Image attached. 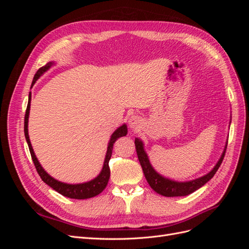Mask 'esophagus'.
<instances>
[{
    "label": "esophagus",
    "instance_id": "esophagus-1",
    "mask_svg": "<svg viewBox=\"0 0 249 249\" xmlns=\"http://www.w3.org/2000/svg\"><path fill=\"white\" fill-rule=\"evenodd\" d=\"M129 125L132 130H137L142 125V119L137 115H132L129 119Z\"/></svg>",
    "mask_w": 249,
    "mask_h": 249
}]
</instances>
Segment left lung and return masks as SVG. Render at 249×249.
I'll return each instance as SVG.
<instances>
[{"label":"left lung","mask_w":249,"mask_h":249,"mask_svg":"<svg viewBox=\"0 0 249 249\" xmlns=\"http://www.w3.org/2000/svg\"><path fill=\"white\" fill-rule=\"evenodd\" d=\"M135 146H136L137 156H138L143 173H144L147 183L149 184L150 187H152V189L155 190L157 193L163 195V196L173 197V196H186V195L193 193L194 191L199 189V188L202 187L206 183H208L209 180L214 177L216 171L220 167V165L223 161L225 150H227V146H228V142L224 146L223 153L220 157V159L218 160L214 168L203 177L192 179V180H188V182H177V180H172L161 176L160 173H158L154 169L152 164H150L147 154L144 150L143 142L139 138H135Z\"/></svg>","instance_id":"1"}]
</instances>
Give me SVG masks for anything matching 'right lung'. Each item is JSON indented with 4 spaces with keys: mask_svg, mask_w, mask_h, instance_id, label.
Returning a JSON list of instances; mask_svg holds the SVG:
<instances>
[{
    "mask_svg": "<svg viewBox=\"0 0 249 249\" xmlns=\"http://www.w3.org/2000/svg\"><path fill=\"white\" fill-rule=\"evenodd\" d=\"M52 65H54V62H50L47 65H44L37 71L35 73V76L32 81V85L31 87L35 84V82L39 79L40 76L46 72ZM30 105H31V92L29 93V101H28V106L26 110V114H25V126H24V131H25V137L28 143V146L30 149V154H31L33 163L35 165V168L38 172L39 177L43 180L44 183L49 185L53 189L56 190L58 193L62 194L63 196L70 197V198H74V199H86L90 197H94L96 195H99L105 188H106L108 182H109V178H110V167H109V161L111 159L112 156V149H113V144H114L115 141L119 138L125 136L127 133V127L126 124H123L122 126H119L118 129L111 135L110 141L108 143V148H107V153H106V158H105L104 165L102 171L100 172V175L93 179L89 180V182L86 183H82V184H66L59 182V180L55 179L54 178H52L49 173L42 168L40 165L39 161L37 160V158L34 154L33 147L31 145V142H30L29 138V134H28V120H29V113H30Z\"/></svg>",
    "mask_w": 249,
    "mask_h": 249,
    "instance_id": "add662e5",
    "label": "right lung"
}]
</instances>
